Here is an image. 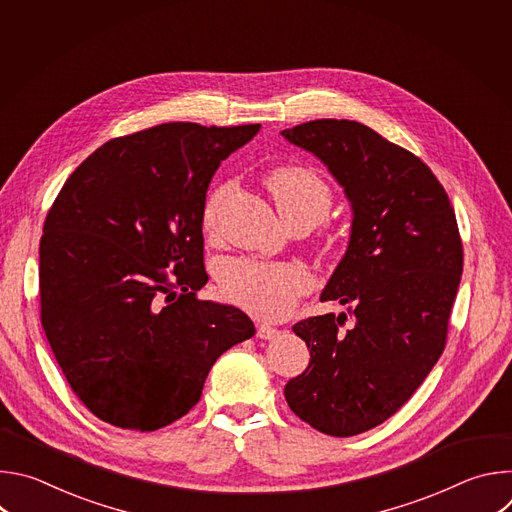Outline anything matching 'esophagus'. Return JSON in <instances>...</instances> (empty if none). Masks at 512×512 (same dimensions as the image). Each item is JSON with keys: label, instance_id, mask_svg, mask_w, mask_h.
<instances>
[{"label": "esophagus", "instance_id": "esophagus-1", "mask_svg": "<svg viewBox=\"0 0 512 512\" xmlns=\"http://www.w3.org/2000/svg\"><path fill=\"white\" fill-rule=\"evenodd\" d=\"M277 334H279L277 328H273V326H269V324H257V338H261V340H271V338H275Z\"/></svg>", "mask_w": 512, "mask_h": 512}]
</instances>
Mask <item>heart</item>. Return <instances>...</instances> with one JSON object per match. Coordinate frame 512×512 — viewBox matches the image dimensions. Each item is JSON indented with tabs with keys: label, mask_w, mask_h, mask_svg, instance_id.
Wrapping results in <instances>:
<instances>
[{
	"label": "heart",
	"mask_w": 512,
	"mask_h": 512,
	"mask_svg": "<svg viewBox=\"0 0 512 512\" xmlns=\"http://www.w3.org/2000/svg\"><path fill=\"white\" fill-rule=\"evenodd\" d=\"M267 186L287 227L314 229L332 206L328 184L312 170L283 166L269 174ZM231 184L216 186L202 210V221L212 227L216 212ZM218 283L235 306L259 318H279L294 308L296 300L308 291L310 275L304 267L291 263H263L253 259H229L218 267Z\"/></svg>",
	"instance_id": "obj_1"
}]
</instances>
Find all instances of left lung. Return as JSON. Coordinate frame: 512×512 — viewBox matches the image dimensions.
<instances>
[{"instance_id":"1","label":"left lung","mask_w":512,"mask_h":512,"mask_svg":"<svg viewBox=\"0 0 512 512\" xmlns=\"http://www.w3.org/2000/svg\"><path fill=\"white\" fill-rule=\"evenodd\" d=\"M281 135L328 168L352 210L320 296L346 314L294 326L310 364L283 395L314 429L350 437L405 405L444 352L464 265L456 214L433 172L367 125L316 119ZM346 317L353 326L340 331Z\"/></svg>"}]
</instances>
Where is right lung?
<instances>
[{
  "mask_svg": "<svg viewBox=\"0 0 512 512\" xmlns=\"http://www.w3.org/2000/svg\"><path fill=\"white\" fill-rule=\"evenodd\" d=\"M259 127L164 123L111 139L56 196L40 239L42 328L99 419L170 425L198 403L216 358L255 334L245 312L196 294L208 184Z\"/></svg>",
  "mask_w": 512,
  "mask_h": 512,
  "instance_id": "1",
  "label": "right lung"
}]
</instances>
